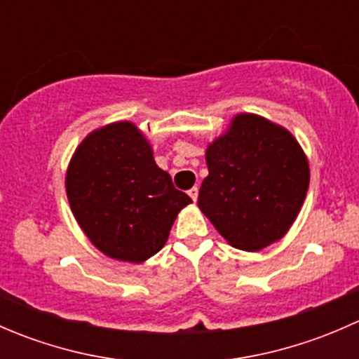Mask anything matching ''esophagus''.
Listing matches in <instances>:
<instances>
[{
  "mask_svg": "<svg viewBox=\"0 0 359 359\" xmlns=\"http://www.w3.org/2000/svg\"><path fill=\"white\" fill-rule=\"evenodd\" d=\"M198 193H200V189H198L196 186L191 187V189H189V196L193 198V201H196V200H198Z\"/></svg>",
  "mask_w": 359,
  "mask_h": 359,
  "instance_id": "esophagus-1",
  "label": "esophagus"
}]
</instances>
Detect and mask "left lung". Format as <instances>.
<instances>
[{"label": "left lung", "instance_id": "1", "mask_svg": "<svg viewBox=\"0 0 359 359\" xmlns=\"http://www.w3.org/2000/svg\"><path fill=\"white\" fill-rule=\"evenodd\" d=\"M198 206L233 247L255 252L285 236L309 187L306 154L290 132L238 114L206 149Z\"/></svg>", "mask_w": 359, "mask_h": 359}]
</instances>
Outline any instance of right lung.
Returning a JSON list of instances; mask_svg holds the SVG:
<instances>
[{
    "label": "right lung",
    "instance_id": "right-lung-1",
    "mask_svg": "<svg viewBox=\"0 0 359 359\" xmlns=\"http://www.w3.org/2000/svg\"><path fill=\"white\" fill-rule=\"evenodd\" d=\"M66 191L76 220L106 255L142 262L165 247L191 198L154 163L146 137L128 121L90 133L69 165Z\"/></svg>",
    "mask_w": 359,
    "mask_h": 359
}]
</instances>
